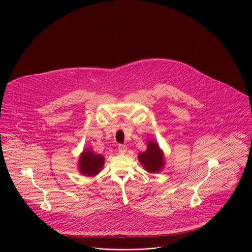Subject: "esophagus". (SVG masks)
I'll use <instances>...</instances> for the list:
<instances>
[{"instance_id": "esophagus-1", "label": "esophagus", "mask_w": 252, "mask_h": 252, "mask_svg": "<svg viewBox=\"0 0 252 252\" xmlns=\"http://www.w3.org/2000/svg\"><path fill=\"white\" fill-rule=\"evenodd\" d=\"M126 150H127V147H126V145L121 144V145L118 146V151H119L121 154H125V153L126 152Z\"/></svg>"}]
</instances>
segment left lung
Segmentation results:
<instances>
[{
    "label": "left lung",
    "mask_w": 252,
    "mask_h": 252,
    "mask_svg": "<svg viewBox=\"0 0 252 252\" xmlns=\"http://www.w3.org/2000/svg\"><path fill=\"white\" fill-rule=\"evenodd\" d=\"M138 160L149 173H157L163 169L165 158L159 145L151 140L147 143V150L138 154Z\"/></svg>",
    "instance_id": "1"
}]
</instances>
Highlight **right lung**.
Here are the masks:
<instances>
[{
  "label": "right lung",
  "instance_id": "right-lung-1",
  "mask_svg": "<svg viewBox=\"0 0 252 252\" xmlns=\"http://www.w3.org/2000/svg\"><path fill=\"white\" fill-rule=\"evenodd\" d=\"M105 163V158L100 155L94 153L92 150H84L78 161V169L79 172L86 177H93L100 173Z\"/></svg>",
  "mask_w": 252,
  "mask_h": 252
}]
</instances>
